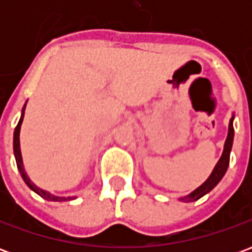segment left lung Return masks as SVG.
Instances as JSON below:
<instances>
[{
    "mask_svg": "<svg viewBox=\"0 0 252 252\" xmlns=\"http://www.w3.org/2000/svg\"><path fill=\"white\" fill-rule=\"evenodd\" d=\"M232 143H233V115L229 120V126H228V135L227 139H225V143H224V150H222L221 158L219 159V162L215 166V169L212 171V174L209 175V178L202 184L201 186H198L197 189L193 190L190 194L185 195V197H181L180 200L184 201V202H191V201H197L198 198H201L202 195H205L206 193H209L215 186L221 181V178L224 177V174L227 173L228 164H229V154H231V150H232Z\"/></svg>",
    "mask_w": 252,
    "mask_h": 252,
    "instance_id": "left-lung-1",
    "label": "left lung"
}]
</instances>
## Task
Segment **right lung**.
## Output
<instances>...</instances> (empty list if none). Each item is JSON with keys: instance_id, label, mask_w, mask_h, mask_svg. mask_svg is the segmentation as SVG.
<instances>
[{"instance_id": "right-lung-1", "label": "right lung", "mask_w": 252, "mask_h": 252, "mask_svg": "<svg viewBox=\"0 0 252 252\" xmlns=\"http://www.w3.org/2000/svg\"><path fill=\"white\" fill-rule=\"evenodd\" d=\"M27 105V104H25ZM25 105L24 108H23V112H21V117H20V121L17 126H16V129H14V135H13V151H14V158H16V163H17V169H19L20 174L23 177V180L24 182L28 185L30 189H32L35 193L43 197V198H46L48 201H70L74 200L75 197H59V195L51 194L50 191H47V190H43L40 188H37V186L30 180V177L27 175L24 170V163H23V157H21V150H20V129H21V124H23V119H24V113H25Z\"/></svg>"}]
</instances>
